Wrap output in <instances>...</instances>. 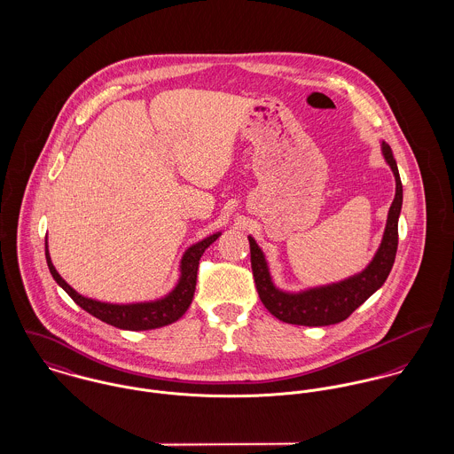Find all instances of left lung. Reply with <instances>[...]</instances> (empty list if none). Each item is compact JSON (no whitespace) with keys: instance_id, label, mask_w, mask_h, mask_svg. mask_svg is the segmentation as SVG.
I'll use <instances>...</instances> for the list:
<instances>
[{"instance_id":"left-lung-1","label":"left lung","mask_w":454,"mask_h":454,"mask_svg":"<svg viewBox=\"0 0 454 454\" xmlns=\"http://www.w3.org/2000/svg\"><path fill=\"white\" fill-rule=\"evenodd\" d=\"M383 155L395 175L396 192L389 206L388 222L383 236V243L369 267L335 285L313 288L302 294H285L274 288L267 262L260 252L254 238L250 239V254H252V270L255 286L259 292L262 304L267 311L285 324L308 325V326H325L346 320L356 308H360L388 278L393 267L396 247H398V215L402 209V182L398 175L396 162L393 159L391 148L383 143Z\"/></svg>"}]
</instances>
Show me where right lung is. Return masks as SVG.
<instances>
[{"label": "right lung", "mask_w": 454, "mask_h": 454, "mask_svg": "<svg viewBox=\"0 0 454 454\" xmlns=\"http://www.w3.org/2000/svg\"><path fill=\"white\" fill-rule=\"evenodd\" d=\"M220 234H213L194 247H191L184 260H182V278L176 285V288L164 299L155 301V302H143V304H129V306H119V304H105L98 302L87 297H82L76 294L65 279L59 276L56 267L52 265V260L47 250V241H45V257L51 269V274L58 281V285L65 290L66 294L89 315L99 318L105 324L114 325L117 328L124 330H150V328H159L164 325L173 324L178 318L185 315L189 309L192 299H194L195 283H197V269H199V260L206 248L218 239Z\"/></svg>", "instance_id": "obj_1"}]
</instances>
